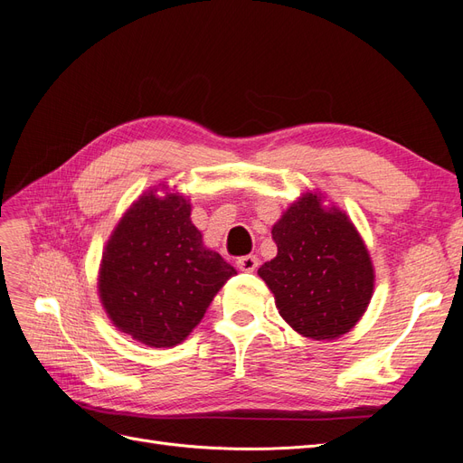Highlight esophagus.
<instances>
[{"label": "esophagus", "instance_id": "1", "mask_svg": "<svg viewBox=\"0 0 463 463\" xmlns=\"http://www.w3.org/2000/svg\"><path fill=\"white\" fill-rule=\"evenodd\" d=\"M235 264H237V269L243 272H255L259 269V259L255 255H247V257L237 259Z\"/></svg>", "mask_w": 463, "mask_h": 463}]
</instances>
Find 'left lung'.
<instances>
[{"mask_svg": "<svg viewBox=\"0 0 463 463\" xmlns=\"http://www.w3.org/2000/svg\"><path fill=\"white\" fill-rule=\"evenodd\" d=\"M272 237L278 255L259 276L279 317L318 342L352 330L374 291V266L352 218L320 191H307L274 223Z\"/></svg>", "mask_w": 463, "mask_h": 463, "instance_id": "obj_1", "label": "left lung"}]
</instances>
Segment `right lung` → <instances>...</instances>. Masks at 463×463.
<instances>
[{"instance_id": "right-lung-1", "label": "right lung", "mask_w": 463, "mask_h": 463, "mask_svg": "<svg viewBox=\"0 0 463 463\" xmlns=\"http://www.w3.org/2000/svg\"><path fill=\"white\" fill-rule=\"evenodd\" d=\"M235 274L204 245L185 194L160 184L125 210L108 237L98 296L119 332L148 347H174Z\"/></svg>"}]
</instances>
